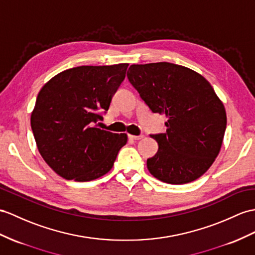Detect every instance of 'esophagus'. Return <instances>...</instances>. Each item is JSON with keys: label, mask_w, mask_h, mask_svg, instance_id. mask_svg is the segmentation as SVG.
Returning a JSON list of instances; mask_svg holds the SVG:
<instances>
[{"label": "esophagus", "mask_w": 255, "mask_h": 255, "mask_svg": "<svg viewBox=\"0 0 255 255\" xmlns=\"http://www.w3.org/2000/svg\"><path fill=\"white\" fill-rule=\"evenodd\" d=\"M144 137V135H128V138H131L133 140H138Z\"/></svg>", "instance_id": "esophagus-1"}]
</instances>
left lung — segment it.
Listing matches in <instances>:
<instances>
[{"mask_svg": "<svg viewBox=\"0 0 255 255\" xmlns=\"http://www.w3.org/2000/svg\"><path fill=\"white\" fill-rule=\"evenodd\" d=\"M128 79L153 114H164L165 133L147 167L159 181L190 183L212 165L226 129V111L201 74L171 63L132 65Z\"/></svg>", "mask_w": 255, "mask_h": 255, "instance_id": "1", "label": "left lung"}]
</instances>
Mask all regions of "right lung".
Here are the masks:
<instances>
[{
	"label": "right lung",
	"instance_id": "obj_1",
	"mask_svg": "<svg viewBox=\"0 0 255 255\" xmlns=\"http://www.w3.org/2000/svg\"><path fill=\"white\" fill-rule=\"evenodd\" d=\"M128 66L71 68L41 89L31 128L42 158L59 176L89 182L111 170L128 136L94 124L103 121Z\"/></svg>",
	"mask_w": 255,
	"mask_h": 255
}]
</instances>
